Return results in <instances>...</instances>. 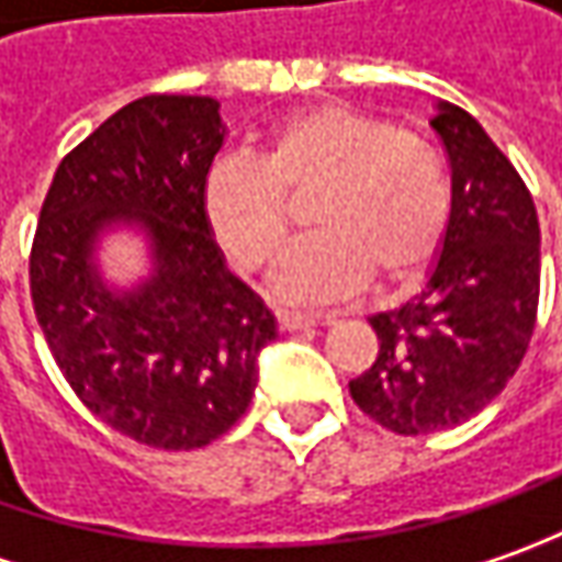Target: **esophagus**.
Segmentation results:
<instances>
[{
	"label": "esophagus",
	"instance_id": "obj_1",
	"mask_svg": "<svg viewBox=\"0 0 562 562\" xmlns=\"http://www.w3.org/2000/svg\"><path fill=\"white\" fill-rule=\"evenodd\" d=\"M317 314H299V311H277V326L282 333H295V329H311L317 326Z\"/></svg>",
	"mask_w": 562,
	"mask_h": 562
}]
</instances>
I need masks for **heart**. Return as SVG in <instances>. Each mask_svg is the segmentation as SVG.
Returning <instances> with one entry per match:
<instances>
[{
    "mask_svg": "<svg viewBox=\"0 0 562 562\" xmlns=\"http://www.w3.org/2000/svg\"><path fill=\"white\" fill-rule=\"evenodd\" d=\"M317 192V229L282 255L273 295L326 304L379 285H404L436 261L454 192L436 148L355 108L319 105L267 130L261 158H223L204 177V217L243 270L277 261L289 204Z\"/></svg>",
    "mask_w": 562,
    "mask_h": 562,
    "instance_id": "b5f03b06",
    "label": "heart"
}]
</instances>
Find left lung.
<instances>
[{
    "label": "left lung",
    "mask_w": 562,
    "mask_h": 562,
    "mask_svg": "<svg viewBox=\"0 0 562 562\" xmlns=\"http://www.w3.org/2000/svg\"><path fill=\"white\" fill-rule=\"evenodd\" d=\"M429 124L451 161V226L426 285L370 317L379 355L348 382L360 411L397 436L451 429L504 392L541 285V229L516 167L463 108L438 102Z\"/></svg>",
    "instance_id": "obj_1"
}]
</instances>
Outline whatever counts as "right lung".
Returning <instances> with one entry per match:
<instances>
[{
    "instance_id": "1",
    "label": "right lung",
    "mask_w": 562,
    "mask_h": 562,
    "mask_svg": "<svg viewBox=\"0 0 562 562\" xmlns=\"http://www.w3.org/2000/svg\"><path fill=\"white\" fill-rule=\"evenodd\" d=\"M226 126L211 95H143L65 155L30 248V295L74 395L121 436L192 451L236 426L277 319L204 217V177ZM136 225L149 280L117 293L91 261L98 236Z\"/></svg>"
}]
</instances>
